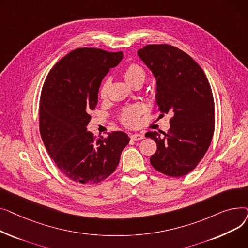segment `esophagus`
<instances>
[{
	"instance_id": "1",
	"label": "esophagus",
	"mask_w": 248,
	"mask_h": 248,
	"mask_svg": "<svg viewBox=\"0 0 248 248\" xmlns=\"http://www.w3.org/2000/svg\"><path fill=\"white\" fill-rule=\"evenodd\" d=\"M145 138V136L142 135V134H134V135H132L131 136V139L133 140H142Z\"/></svg>"
}]
</instances>
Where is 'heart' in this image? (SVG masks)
Instances as JSON below:
<instances>
[{
  "mask_svg": "<svg viewBox=\"0 0 248 248\" xmlns=\"http://www.w3.org/2000/svg\"><path fill=\"white\" fill-rule=\"evenodd\" d=\"M124 80L133 86L135 85H142L147 79V72L141 65L138 63H131L124 70ZM110 86V79L104 80L99 89V95L101 98H106L108 96V91ZM142 112V108L138 106L127 107L124 108L121 112L120 120L121 122L128 127H134L139 124L140 116Z\"/></svg>",
  "mask_w": 248,
  "mask_h": 248,
  "instance_id": "b5f03b06",
  "label": "heart"
}]
</instances>
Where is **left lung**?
<instances>
[{
  "instance_id": "obj_1",
  "label": "left lung",
  "mask_w": 248,
  "mask_h": 248,
  "mask_svg": "<svg viewBox=\"0 0 248 248\" xmlns=\"http://www.w3.org/2000/svg\"><path fill=\"white\" fill-rule=\"evenodd\" d=\"M138 55L157 79L161 115L173 113L164 137L146 134L157 144L150 162L164 175L185 176L203 159L213 138L215 108L209 81L191 56L172 45L150 44Z\"/></svg>"
}]
</instances>
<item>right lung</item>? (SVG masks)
I'll list each match as a JSON object with an SVG mask.
<instances>
[{
	"label": "right lung",
	"mask_w": 248,
	"mask_h": 248,
	"mask_svg": "<svg viewBox=\"0 0 248 248\" xmlns=\"http://www.w3.org/2000/svg\"><path fill=\"white\" fill-rule=\"evenodd\" d=\"M123 59V52L77 48L48 73L39 107V129L59 170L80 184H97L111 175L129 138L111 132L96 138L86 131L97 106L103 77Z\"/></svg>",
	"instance_id": "right-lung-1"
}]
</instances>
